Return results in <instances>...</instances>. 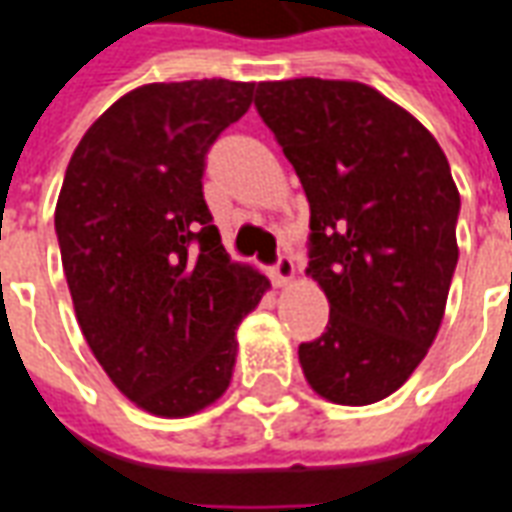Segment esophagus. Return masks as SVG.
<instances>
[{
	"mask_svg": "<svg viewBox=\"0 0 512 512\" xmlns=\"http://www.w3.org/2000/svg\"><path fill=\"white\" fill-rule=\"evenodd\" d=\"M293 274H296V266H293V257L282 252V255L277 257V263L271 266V280L277 282V285H288V282L293 280Z\"/></svg>",
	"mask_w": 512,
	"mask_h": 512,
	"instance_id": "34e87169",
	"label": "esophagus"
}]
</instances>
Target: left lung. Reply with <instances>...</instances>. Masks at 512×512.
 I'll return each instance as SVG.
<instances>
[{
	"label": "left lung",
	"instance_id": "obj_1",
	"mask_svg": "<svg viewBox=\"0 0 512 512\" xmlns=\"http://www.w3.org/2000/svg\"><path fill=\"white\" fill-rule=\"evenodd\" d=\"M255 107L310 202V266L330 302L299 346L313 391L371 405L438 335L457 266L460 194L430 130L363 82H257Z\"/></svg>",
	"mask_w": 512,
	"mask_h": 512
}]
</instances>
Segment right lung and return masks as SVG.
<instances>
[{"instance_id": "1", "label": "right lung", "mask_w": 512, "mask_h": 512, "mask_svg": "<svg viewBox=\"0 0 512 512\" xmlns=\"http://www.w3.org/2000/svg\"><path fill=\"white\" fill-rule=\"evenodd\" d=\"M255 82L141 85L82 135L55 207L60 260L91 352L127 399L180 418L213 405L235 330L268 280L232 263L202 194L210 146Z\"/></svg>"}]
</instances>
